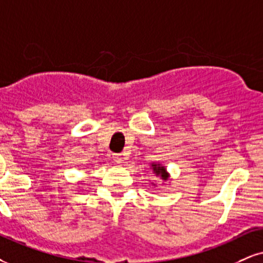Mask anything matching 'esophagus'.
<instances>
[{
	"instance_id": "1",
	"label": "esophagus",
	"mask_w": 263,
	"mask_h": 263,
	"mask_svg": "<svg viewBox=\"0 0 263 263\" xmlns=\"http://www.w3.org/2000/svg\"><path fill=\"white\" fill-rule=\"evenodd\" d=\"M123 160H124L123 155H115V156H113V162H115V163H122Z\"/></svg>"
}]
</instances>
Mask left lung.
<instances>
[{"mask_svg": "<svg viewBox=\"0 0 263 263\" xmlns=\"http://www.w3.org/2000/svg\"><path fill=\"white\" fill-rule=\"evenodd\" d=\"M151 168H152V171H154L155 176L160 177L162 180L166 181L170 179V174H168V172L164 166H162V164H160V163H152Z\"/></svg>", "mask_w": 263, "mask_h": 263, "instance_id": "obj_1", "label": "left lung"}]
</instances>
